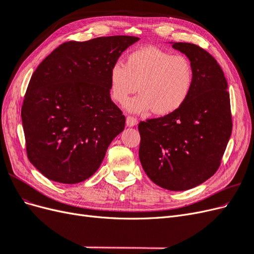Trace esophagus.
Here are the masks:
<instances>
[{"label": "esophagus", "instance_id": "34e87169", "mask_svg": "<svg viewBox=\"0 0 254 254\" xmlns=\"http://www.w3.org/2000/svg\"><path fill=\"white\" fill-rule=\"evenodd\" d=\"M126 124L128 127H133L137 124V120L133 117H127L126 119Z\"/></svg>", "mask_w": 254, "mask_h": 254}]
</instances>
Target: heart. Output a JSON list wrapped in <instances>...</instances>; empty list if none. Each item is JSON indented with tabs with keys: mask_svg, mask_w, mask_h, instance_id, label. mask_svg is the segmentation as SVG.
Here are the masks:
<instances>
[{
	"mask_svg": "<svg viewBox=\"0 0 254 254\" xmlns=\"http://www.w3.org/2000/svg\"><path fill=\"white\" fill-rule=\"evenodd\" d=\"M193 84L190 61L156 47L131 52L125 65L115 64L109 72V92L115 103L126 104L139 90L140 94L126 105L127 110L137 113L150 109L157 115L176 112L188 101Z\"/></svg>",
	"mask_w": 254,
	"mask_h": 254,
	"instance_id": "heart-1",
	"label": "heart"
}]
</instances>
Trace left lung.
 Here are the masks:
<instances>
[{"label": "left lung", "mask_w": 254, "mask_h": 254, "mask_svg": "<svg viewBox=\"0 0 254 254\" xmlns=\"http://www.w3.org/2000/svg\"><path fill=\"white\" fill-rule=\"evenodd\" d=\"M194 68L190 94L179 110L139 124V157L157 186L186 190L216 173L232 132L228 82L221 67L196 44L171 42Z\"/></svg>", "instance_id": "1"}]
</instances>
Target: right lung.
<instances>
[{
    "label": "right lung",
    "instance_id": "add662e5",
    "mask_svg": "<svg viewBox=\"0 0 254 254\" xmlns=\"http://www.w3.org/2000/svg\"><path fill=\"white\" fill-rule=\"evenodd\" d=\"M139 39L68 41L36 68L21 117L27 157L48 179L75 184L101 166L110 143L125 128V117L110 97V68Z\"/></svg>",
    "mask_w": 254,
    "mask_h": 254
}]
</instances>
